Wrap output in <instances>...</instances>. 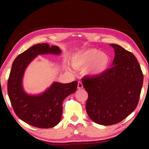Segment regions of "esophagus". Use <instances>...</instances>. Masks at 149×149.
Here are the masks:
<instances>
[{"label":"esophagus","instance_id":"1","mask_svg":"<svg viewBox=\"0 0 149 149\" xmlns=\"http://www.w3.org/2000/svg\"><path fill=\"white\" fill-rule=\"evenodd\" d=\"M83 88V83H82L81 81H78V84H77V88H78V89H82Z\"/></svg>","mask_w":149,"mask_h":149}]
</instances>
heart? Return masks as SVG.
I'll use <instances>...</instances> for the list:
<instances>
[{"mask_svg": "<svg viewBox=\"0 0 149 149\" xmlns=\"http://www.w3.org/2000/svg\"><path fill=\"white\" fill-rule=\"evenodd\" d=\"M109 56L95 49L77 52L70 58L72 66L75 69L86 68L91 75H99L106 70L109 64Z\"/></svg>", "mask_w": 149, "mask_h": 149, "instance_id": "obj_1", "label": "heart"}]
</instances>
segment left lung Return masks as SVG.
<instances>
[{
    "instance_id": "obj_1",
    "label": "left lung",
    "mask_w": 149,
    "mask_h": 149,
    "mask_svg": "<svg viewBox=\"0 0 149 149\" xmlns=\"http://www.w3.org/2000/svg\"><path fill=\"white\" fill-rule=\"evenodd\" d=\"M112 67L102 74L82 79L88 92L86 109L98 124L111 125L125 119L137 107L143 75L137 59L116 44Z\"/></svg>"
}]
</instances>
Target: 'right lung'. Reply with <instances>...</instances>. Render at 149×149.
<instances>
[{
    "label": "right lung",
    "instance_id": "obj_1",
    "mask_svg": "<svg viewBox=\"0 0 149 149\" xmlns=\"http://www.w3.org/2000/svg\"><path fill=\"white\" fill-rule=\"evenodd\" d=\"M61 53L58 46L39 43L19 54L13 63L8 81L9 100L18 118L34 127L47 129L58 124L61 118L63 100L76 91L77 81L67 84L54 82L45 92L31 95L25 92L22 86L24 72L38 55Z\"/></svg>",
    "mask_w": 149,
    "mask_h": 149
}]
</instances>
